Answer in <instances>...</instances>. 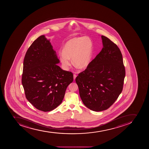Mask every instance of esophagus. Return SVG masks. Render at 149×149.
<instances>
[{"instance_id": "1", "label": "esophagus", "mask_w": 149, "mask_h": 149, "mask_svg": "<svg viewBox=\"0 0 149 149\" xmlns=\"http://www.w3.org/2000/svg\"><path fill=\"white\" fill-rule=\"evenodd\" d=\"M77 77V75L76 74H74L73 75V78H74V79L75 80V79H76V78Z\"/></svg>"}]
</instances>
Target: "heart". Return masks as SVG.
<instances>
[{
	"instance_id": "b5f03b06",
	"label": "heart",
	"mask_w": 149,
	"mask_h": 149,
	"mask_svg": "<svg viewBox=\"0 0 149 149\" xmlns=\"http://www.w3.org/2000/svg\"><path fill=\"white\" fill-rule=\"evenodd\" d=\"M92 45L88 37H81L70 40L64 45L60 59L62 66L67 70L71 66L70 58L76 67L82 69L90 63L92 55Z\"/></svg>"
}]
</instances>
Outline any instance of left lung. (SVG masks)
I'll return each instance as SVG.
<instances>
[{
  "label": "left lung",
  "instance_id": "obj_1",
  "mask_svg": "<svg viewBox=\"0 0 149 149\" xmlns=\"http://www.w3.org/2000/svg\"><path fill=\"white\" fill-rule=\"evenodd\" d=\"M102 38L101 52L75 79L82 101L95 111L108 109L117 100L123 91L125 76L120 49L107 37Z\"/></svg>",
  "mask_w": 149,
  "mask_h": 149
}]
</instances>
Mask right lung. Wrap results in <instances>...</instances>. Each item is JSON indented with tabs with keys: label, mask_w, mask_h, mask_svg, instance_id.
Segmentation results:
<instances>
[{
	"label": "right lung",
	"mask_w": 149,
	"mask_h": 149,
	"mask_svg": "<svg viewBox=\"0 0 149 149\" xmlns=\"http://www.w3.org/2000/svg\"><path fill=\"white\" fill-rule=\"evenodd\" d=\"M59 62L44 35L34 41L25 54L22 84L26 99L40 111H49L59 105L73 80L72 73L61 69Z\"/></svg>",
	"instance_id": "right-lung-1"
}]
</instances>
